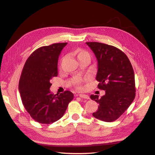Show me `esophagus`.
Instances as JSON below:
<instances>
[{
  "instance_id": "1",
  "label": "esophagus",
  "mask_w": 155,
  "mask_h": 155,
  "mask_svg": "<svg viewBox=\"0 0 155 155\" xmlns=\"http://www.w3.org/2000/svg\"><path fill=\"white\" fill-rule=\"evenodd\" d=\"M77 96L81 97L82 99H89V96L88 95H85V94H79Z\"/></svg>"
}]
</instances>
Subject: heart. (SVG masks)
Here are the masks:
<instances>
[{"label": "heart", "mask_w": 155, "mask_h": 155, "mask_svg": "<svg viewBox=\"0 0 155 155\" xmlns=\"http://www.w3.org/2000/svg\"><path fill=\"white\" fill-rule=\"evenodd\" d=\"M75 54L77 55V58L79 61L84 60V59H88L91 60V55L88 51L84 50H77L75 52ZM76 88L78 91H82L84 89V86L82 85L80 82L76 84Z\"/></svg>", "instance_id": "obj_1"}]
</instances>
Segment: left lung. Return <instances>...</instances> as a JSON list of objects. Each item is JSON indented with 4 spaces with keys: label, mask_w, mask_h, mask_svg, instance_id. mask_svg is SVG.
Instances as JSON below:
<instances>
[{
    "label": "left lung",
    "mask_w": 155,
    "mask_h": 155,
    "mask_svg": "<svg viewBox=\"0 0 155 155\" xmlns=\"http://www.w3.org/2000/svg\"><path fill=\"white\" fill-rule=\"evenodd\" d=\"M98 61L96 80L98 88L105 91L101 99L91 95L99 104L94 117L105 122L117 119L127 110L136 95L134 73L126 54L117 48L98 42H87Z\"/></svg>",
    "instance_id": "left-lung-1"
}]
</instances>
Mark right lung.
<instances>
[{
	"label": "right lung",
	"mask_w": 155,
	"mask_h": 155,
	"mask_svg": "<svg viewBox=\"0 0 155 155\" xmlns=\"http://www.w3.org/2000/svg\"><path fill=\"white\" fill-rule=\"evenodd\" d=\"M67 43L40 47L32 52L23 67L19 82L22 104L31 117L50 124L64 115L73 94L69 91L51 93L50 80L58 75V57Z\"/></svg>",
	"instance_id": "1"
}]
</instances>
